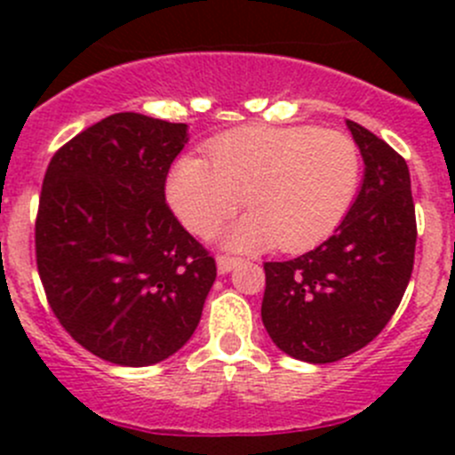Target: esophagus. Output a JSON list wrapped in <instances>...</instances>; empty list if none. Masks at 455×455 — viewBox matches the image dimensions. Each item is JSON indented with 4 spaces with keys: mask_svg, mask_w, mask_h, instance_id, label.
Returning <instances> with one entry per match:
<instances>
[{
    "mask_svg": "<svg viewBox=\"0 0 455 455\" xmlns=\"http://www.w3.org/2000/svg\"><path fill=\"white\" fill-rule=\"evenodd\" d=\"M240 257H233V255H218V270L220 273H228V270L235 268L240 264Z\"/></svg>",
    "mask_w": 455,
    "mask_h": 455,
    "instance_id": "34e87169",
    "label": "esophagus"
}]
</instances>
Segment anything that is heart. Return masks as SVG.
Returning <instances> with one entry per match:
<instances>
[{
    "label": "heart",
    "instance_id": "heart-1",
    "mask_svg": "<svg viewBox=\"0 0 455 455\" xmlns=\"http://www.w3.org/2000/svg\"><path fill=\"white\" fill-rule=\"evenodd\" d=\"M206 154L176 160L169 206L189 231L209 235L244 196L251 213L227 233L237 249H310L339 227L359 191V147L337 130L249 125L215 136Z\"/></svg>",
    "mask_w": 455,
    "mask_h": 455
}]
</instances>
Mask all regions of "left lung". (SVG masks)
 Masks as SVG:
<instances>
[{
	"label": "left lung",
	"instance_id": "8db88e82",
	"mask_svg": "<svg viewBox=\"0 0 455 455\" xmlns=\"http://www.w3.org/2000/svg\"><path fill=\"white\" fill-rule=\"evenodd\" d=\"M363 185L334 235L288 261H266L261 321L279 350L334 363L379 337L414 270L416 211L405 158L347 121Z\"/></svg>",
	"mask_w": 455,
	"mask_h": 455
}]
</instances>
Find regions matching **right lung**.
Instances as JSON below:
<instances>
[{
	"mask_svg": "<svg viewBox=\"0 0 455 455\" xmlns=\"http://www.w3.org/2000/svg\"><path fill=\"white\" fill-rule=\"evenodd\" d=\"M187 140L185 123L112 114L45 169L35 222L45 299L63 330L109 363L145 368L180 350L218 275L164 200Z\"/></svg>",
	"mask_w": 455,
	"mask_h": 455,
	"instance_id": "add662e5",
	"label": "right lung"
}]
</instances>
